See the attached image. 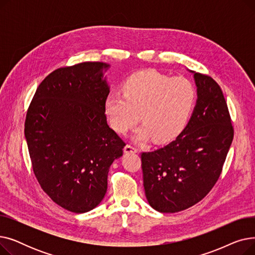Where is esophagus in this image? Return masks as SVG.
I'll return each instance as SVG.
<instances>
[{"label": "esophagus", "instance_id": "34e87169", "mask_svg": "<svg viewBox=\"0 0 255 255\" xmlns=\"http://www.w3.org/2000/svg\"><path fill=\"white\" fill-rule=\"evenodd\" d=\"M137 149L135 148V146H133L131 144H126L125 148H124V152L125 153H137Z\"/></svg>", "mask_w": 255, "mask_h": 255}]
</instances>
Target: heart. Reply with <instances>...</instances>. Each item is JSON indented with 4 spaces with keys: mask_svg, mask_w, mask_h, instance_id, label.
<instances>
[{
    "mask_svg": "<svg viewBox=\"0 0 255 255\" xmlns=\"http://www.w3.org/2000/svg\"><path fill=\"white\" fill-rule=\"evenodd\" d=\"M195 91L183 77L170 78L154 70L131 75L123 86V95L112 94L105 100V114L112 127L125 133L140 116L142 127L133 139L166 142L175 138L192 110Z\"/></svg>",
    "mask_w": 255,
    "mask_h": 255,
    "instance_id": "1",
    "label": "heart"
}]
</instances>
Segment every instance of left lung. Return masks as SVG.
<instances>
[{
    "instance_id": "obj_1",
    "label": "left lung",
    "mask_w": 255,
    "mask_h": 255,
    "mask_svg": "<svg viewBox=\"0 0 255 255\" xmlns=\"http://www.w3.org/2000/svg\"><path fill=\"white\" fill-rule=\"evenodd\" d=\"M193 73L197 100L178 137L141 154L145 197L161 213H176L200 202L216 184L234 138L223 93L212 77Z\"/></svg>"
}]
</instances>
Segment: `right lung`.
I'll list each match as a JSON object with an SVG mask.
<instances>
[{
  "instance_id": "1",
  "label": "right lung",
  "mask_w": 255,
  "mask_h": 255,
  "mask_svg": "<svg viewBox=\"0 0 255 255\" xmlns=\"http://www.w3.org/2000/svg\"><path fill=\"white\" fill-rule=\"evenodd\" d=\"M110 67L85 62L55 70L39 85L26 113L24 136L40 186L77 214L101 203L110 167L125 146L105 116Z\"/></svg>"
}]
</instances>
